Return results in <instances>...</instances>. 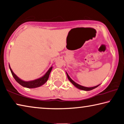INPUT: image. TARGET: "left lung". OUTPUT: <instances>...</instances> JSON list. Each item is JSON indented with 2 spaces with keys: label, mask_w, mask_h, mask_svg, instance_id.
Masks as SVG:
<instances>
[{
  "label": "left lung",
  "mask_w": 124,
  "mask_h": 124,
  "mask_svg": "<svg viewBox=\"0 0 124 124\" xmlns=\"http://www.w3.org/2000/svg\"><path fill=\"white\" fill-rule=\"evenodd\" d=\"M66 75H67V77H68V78L69 79V80L71 83L73 84L76 87H77L78 89H80V90H84V91H90V90H93V89H94L95 88H96V87H97L98 86H99L100 85H96V86H94V87H85V86H81V85L78 84H77V83H75V81H73V80H72L71 78H70V77L69 76V75L68 74V73H66Z\"/></svg>",
  "instance_id": "left-lung-1"
}]
</instances>
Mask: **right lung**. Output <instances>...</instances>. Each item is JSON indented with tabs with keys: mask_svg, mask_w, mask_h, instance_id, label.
I'll list each match as a JSON object with an SVG mask.
<instances>
[{
	"mask_svg": "<svg viewBox=\"0 0 124 124\" xmlns=\"http://www.w3.org/2000/svg\"><path fill=\"white\" fill-rule=\"evenodd\" d=\"M53 66H51V67L49 68V69L47 70V71L45 73L43 77L41 78H39V79L34 80H31V81H24L20 79L19 78L17 77V76L14 73V72L13 71V70H11V69L10 66V65H9V69H10L11 74H12L13 77H14L15 80L16 81L17 83H18L20 85H22V86L27 87V88H36V87H38L39 86H41V85L44 84L47 81V79H48L49 75H50V73L52 70Z\"/></svg>",
	"mask_w": 124,
	"mask_h": 124,
	"instance_id": "add662e5",
	"label": "right lung"
}]
</instances>
